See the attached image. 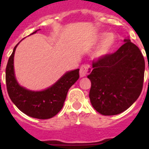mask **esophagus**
<instances>
[{
  "instance_id": "esophagus-1",
  "label": "esophagus",
  "mask_w": 149,
  "mask_h": 149,
  "mask_svg": "<svg viewBox=\"0 0 149 149\" xmlns=\"http://www.w3.org/2000/svg\"><path fill=\"white\" fill-rule=\"evenodd\" d=\"M92 71V68L89 64H84L81 65L80 70H79V76L80 77H86V75L90 74Z\"/></svg>"
}]
</instances>
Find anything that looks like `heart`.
<instances>
[{"label": "heart", "instance_id": "obj_1", "mask_svg": "<svg viewBox=\"0 0 149 149\" xmlns=\"http://www.w3.org/2000/svg\"><path fill=\"white\" fill-rule=\"evenodd\" d=\"M103 38H104L102 39L94 53L95 57L97 58H104L109 55L115 45L116 38L113 34L109 33L106 35V33H100L97 37V40H100Z\"/></svg>", "mask_w": 149, "mask_h": 149}]
</instances>
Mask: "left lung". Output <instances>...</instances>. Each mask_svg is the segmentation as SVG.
<instances>
[{
	"instance_id": "1",
	"label": "left lung",
	"mask_w": 149,
	"mask_h": 149,
	"mask_svg": "<svg viewBox=\"0 0 149 149\" xmlns=\"http://www.w3.org/2000/svg\"><path fill=\"white\" fill-rule=\"evenodd\" d=\"M125 42L115 52L93 61V70L87 77L91 81V104L103 115L126 111L142 91L146 65L143 55L130 39Z\"/></svg>"
}]
</instances>
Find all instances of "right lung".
<instances>
[{
	"label": "right lung",
	"mask_w": 149,
	"mask_h": 149,
	"mask_svg": "<svg viewBox=\"0 0 149 149\" xmlns=\"http://www.w3.org/2000/svg\"><path fill=\"white\" fill-rule=\"evenodd\" d=\"M17 45L14 48L6 67V86L9 97L20 111L29 117L38 119L52 118L63 108L69 89L79 79V69L67 72L45 91H29L20 86L15 79L14 56Z\"/></svg>",
	"instance_id": "1"
}]
</instances>
